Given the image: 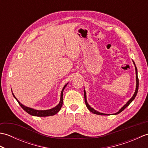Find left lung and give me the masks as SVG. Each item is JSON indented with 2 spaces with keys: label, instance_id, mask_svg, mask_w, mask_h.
Returning a JSON list of instances; mask_svg holds the SVG:
<instances>
[{
  "label": "left lung",
  "instance_id": "left-lung-1",
  "mask_svg": "<svg viewBox=\"0 0 148 148\" xmlns=\"http://www.w3.org/2000/svg\"><path fill=\"white\" fill-rule=\"evenodd\" d=\"M133 63H134V65H135V69H136V91H135V92H134V94L133 95V96L132 97V98L126 103V104H125L123 106L122 108H121L120 109H119L117 112L114 113V114H114H114H119V113H120L121 112H122L123 111V110H124L125 108H126L127 106H129L130 103L133 101V100L135 99V98H136V97L137 94L138 89H139V79H138V76H137V67H136V64H135V63H134V61H133ZM84 102H85L86 106V107H87V108L88 109V110H89V111H90V112H93V114H98V115H110V114H104V113L100 112H99V111H96V110H95L93 108H92V107H91V106L88 104V102H87V100H86V92H85V90H84Z\"/></svg>",
  "mask_w": 148,
  "mask_h": 148
}]
</instances>
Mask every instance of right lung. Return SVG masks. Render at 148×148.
<instances>
[{"instance_id": "1", "label": "right lung", "mask_w": 148, "mask_h": 148, "mask_svg": "<svg viewBox=\"0 0 148 148\" xmlns=\"http://www.w3.org/2000/svg\"><path fill=\"white\" fill-rule=\"evenodd\" d=\"M67 83L65 85L63 88V89L61 92V95H60V102L58 103V104L57 106H56L55 108H53L51 109H47V110H37L35 109H32L31 108H29V107H27L25 106H24L16 98V97L12 93V95L14 97V99L17 100V102H18L19 104L23 108V110H25L27 113H29V114L34 116H39V117H45V116H53L56 114V113H58L59 112L60 110L62 104H63V92H64V90L65 88V87L67 85Z\"/></svg>"}]
</instances>
